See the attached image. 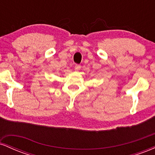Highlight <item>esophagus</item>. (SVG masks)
<instances>
[{
  "label": "esophagus",
  "instance_id": "1",
  "mask_svg": "<svg viewBox=\"0 0 155 155\" xmlns=\"http://www.w3.org/2000/svg\"><path fill=\"white\" fill-rule=\"evenodd\" d=\"M74 69H75L76 71H79L80 69H81V65H76L75 67H74Z\"/></svg>",
  "mask_w": 155,
  "mask_h": 155
}]
</instances>
